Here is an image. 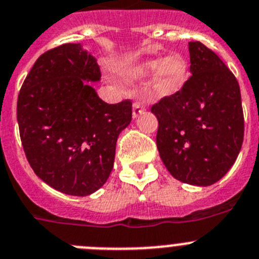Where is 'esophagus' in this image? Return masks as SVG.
<instances>
[{
  "label": "esophagus",
  "mask_w": 259,
  "mask_h": 259,
  "mask_svg": "<svg viewBox=\"0 0 259 259\" xmlns=\"http://www.w3.org/2000/svg\"><path fill=\"white\" fill-rule=\"evenodd\" d=\"M146 111V105L142 102H136L133 104V117H138Z\"/></svg>",
  "instance_id": "34e87169"
}]
</instances>
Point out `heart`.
I'll return each mask as SVG.
<instances>
[{"instance_id":"obj_1","label":"heart","mask_w":259,"mask_h":259,"mask_svg":"<svg viewBox=\"0 0 259 259\" xmlns=\"http://www.w3.org/2000/svg\"><path fill=\"white\" fill-rule=\"evenodd\" d=\"M188 61L183 55L172 53L163 60H150L134 67L133 78H146L155 73L154 89L159 95H172L181 90L188 76Z\"/></svg>"}]
</instances>
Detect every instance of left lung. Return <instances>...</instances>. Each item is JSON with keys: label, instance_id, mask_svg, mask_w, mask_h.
<instances>
[{"label": "left lung", "instance_id": "obj_1", "mask_svg": "<svg viewBox=\"0 0 259 259\" xmlns=\"http://www.w3.org/2000/svg\"><path fill=\"white\" fill-rule=\"evenodd\" d=\"M190 73L180 91L151 107L164 165L185 184L208 186L232 167L244 141V112L233 73L210 48L189 42Z\"/></svg>", "mask_w": 259, "mask_h": 259}]
</instances>
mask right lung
Instances as JSON below:
<instances>
[{
    "instance_id": "right-lung-1",
    "label": "right lung",
    "mask_w": 259,
    "mask_h": 259,
    "mask_svg": "<svg viewBox=\"0 0 259 259\" xmlns=\"http://www.w3.org/2000/svg\"><path fill=\"white\" fill-rule=\"evenodd\" d=\"M96 58L80 44L42 53L18 95L22 146L36 176L69 195L102 188L113 168L116 142L132 121V102H103L87 82L100 80Z\"/></svg>"
}]
</instances>
